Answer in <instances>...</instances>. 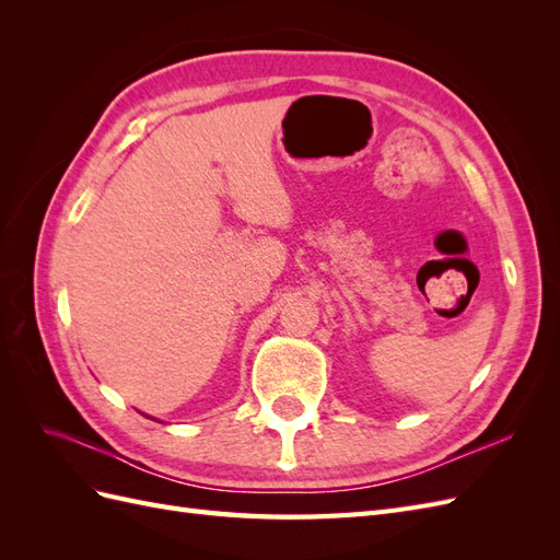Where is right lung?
Instances as JSON below:
<instances>
[{
	"mask_svg": "<svg viewBox=\"0 0 560 560\" xmlns=\"http://www.w3.org/2000/svg\"><path fill=\"white\" fill-rule=\"evenodd\" d=\"M147 418H149V416H147Z\"/></svg>",
	"mask_w": 560,
	"mask_h": 560,
	"instance_id": "right-lung-1",
	"label": "right lung"
}]
</instances>
